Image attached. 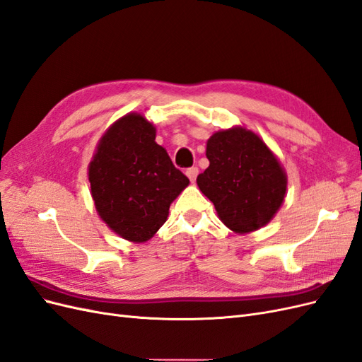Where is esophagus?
<instances>
[{"instance_id": "1", "label": "esophagus", "mask_w": 362, "mask_h": 362, "mask_svg": "<svg viewBox=\"0 0 362 362\" xmlns=\"http://www.w3.org/2000/svg\"><path fill=\"white\" fill-rule=\"evenodd\" d=\"M198 173H199V169L198 168H189L187 170H185V175H187L189 177V180L192 181V182H194V180H196V177H198Z\"/></svg>"}]
</instances>
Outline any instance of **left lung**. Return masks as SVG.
Wrapping results in <instances>:
<instances>
[{"instance_id": "1", "label": "left lung", "mask_w": 362, "mask_h": 362, "mask_svg": "<svg viewBox=\"0 0 362 362\" xmlns=\"http://www.w3.org/2000/svg\"><path fill=\"white\" fill-rule=\"evenodd\" d=\"M205 156L210 166L196 182L218 218L237 234L267 225L286 198L287 173L264 140L245 127L216 131Z\"/></svg>"}]
</instances>
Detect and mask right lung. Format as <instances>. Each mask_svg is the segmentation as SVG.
<instances>
[{
  "instance_id": "1",
  "label": "right lung",
  "mask_w": 362,
  "mask_h": 362,
  "mask_svg": "<svg viewBox=\"0 0 362 362\" xmlns=\"http://www.w3.org/2000/svg\"><path fill=\"white\" fill-rule=\"evenodd\" d=\"M87 175L98 214L133 243L154 237L168 221L170 204L190 182L156 141V127L140 113L108 127Z\"/></svg>"
}]
</instances>
